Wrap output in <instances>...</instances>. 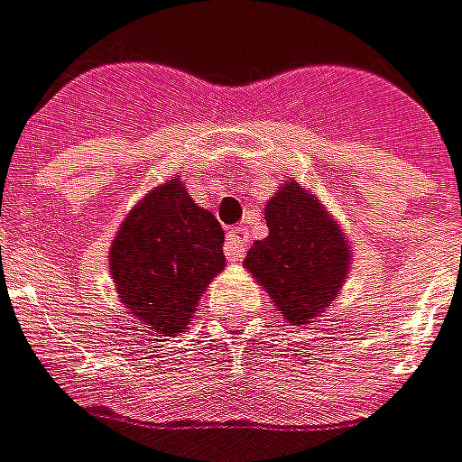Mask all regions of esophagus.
Listing matches in <instances>:
<instances>
[{
    "mask_svg": "<svg viewBox=\"0 0 462 462\" xmlns=\"http://www.w3.org/2000/svg\"><path fill=\"white\" fill-rule=\"evenodd\" d=\"M247 245H250V232L245 227H232L230 235H227V257L232 263L243 260L245 253H247Z\"/></svg>",
    "mask_w": 462,
    "mask_h": 462,
    "instance_id": "obj_1",
    "label": "esophagus"
}]
</instances>
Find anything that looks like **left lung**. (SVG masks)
<instances>
[{
	"instance_id": "left-lung-1",
	"label": "left lung",
	"mask_w": 462,
	"mask_h": 462,
	"mask_svg": "<svg viewBox=\"0 0 462 462\" xmlns=\"http://www.w3.org/2000/svg\"><path fill=\"white\" fill-rule=\"evenodd\" d=\"M265 222L271 232L253 243L245 268L291 326L313 323L349 275V243L321 199L293 179L265 205Z\"/></svg>"
}]
</instances>
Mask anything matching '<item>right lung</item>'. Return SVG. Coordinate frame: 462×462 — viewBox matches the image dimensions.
<instances>
[{
  "instance_id": "1",
  "label": "right lung",
  "mask_w": 462,
  "mask_h": 462,
  "mask_svg": "<svg viewBox=\"0 0 462 462\" xmlns=\"http://www.w3.org/2000/svg\"><path fill=\"white\" fill-rule=\"evenodd\" d=\"M225 232L194 205L184 184L169 179L128 212L111 245L116 293L139 328L179 337L209 281L225 271Z\"/></svg>"
}]
</instances>
